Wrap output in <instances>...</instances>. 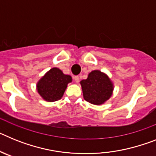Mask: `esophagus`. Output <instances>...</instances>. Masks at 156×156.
I'll return each instance as SVG.
<instances>
[{
  "label": "esophagus",
  "instance_id": "obj_1",
  "mask_svg": "<svg viewBox=\"0 0 156 156\" xmlns=\"http://www.w3.org/2000/svg\"><path fill=\"white\" fill-rule=\"evenodd\" d=\"M73 79H74V81H75V82L76 83H79L80 77L78 76H75L73 77Z\"/></svg>",
  "mask_w": 156,
  "mask_h": 156
}]
</instances>
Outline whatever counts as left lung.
<instances>
[{"label": "left lung", "mask_w": 156, "mask_h": 156, "mask_svg": "<svg viewBox=\"0 0 156 156\" xmlns=\"http://www.w3.org/2000/svg\"><path fill=\"white\" fill-rule=\"evenodd\" d=\"M83 98L90 104L100 105L111 98L113 83L109 77L100 70H93L86 80L80 81Z\"/></svg>", "instance_id": "obj_1"}]
</instances>
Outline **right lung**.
I'll list each match as a JSON object with an SVG mask.
<instances>
[{"mask_svg": "<svg viewBox=\"0 0 156 156\" xmlns=\"http://www.w3.org/2000/svg\"><path fill=\"white\" fill-rule=\"evenodd\" d=\"M72 77L66 75L58 68H52L40 79L37 83L38 94L44 100L53 102L61 99Z\"/></svg>", "mask_w": 156, "mask_h": 156, "instance_id": "obj_1", "label": "right lung"}]
</instances>
